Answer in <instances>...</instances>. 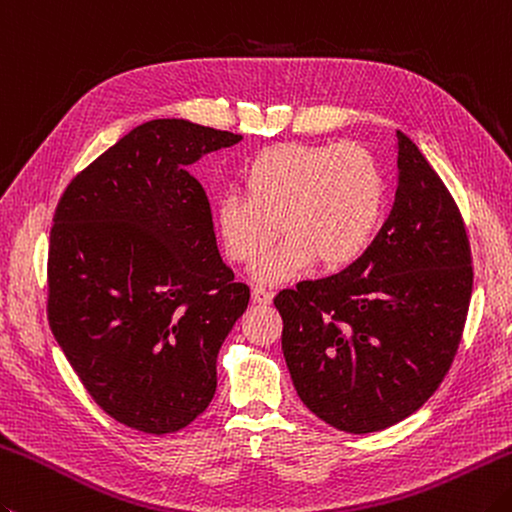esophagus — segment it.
I'll return each instance as SVG.
<instances>
[{"instance_id": "esophagus-1", "label": "esophagus", "mask_w": 512, "mask_h": 512, "mask_svg": "<svg viewBox=\"0 0 512 512\" xmlns=\"http://www.w3.org/2000/svg\"><path fill=\"white\" fill-rule=\"evenodd\" d=\"M253 302L266 306V304L273 302V293H270V290H266V288H262V286H255L253 288Z\"/></svg>"}]
</instances>
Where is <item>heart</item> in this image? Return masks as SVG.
Returning a JSON list of instances; mask_svg holds the SVG:
<instances>
[{
	"mask_svg": "<svg viewBox=\"0 0 512 512\" xmlns=\"http://www.w3.org/2000/svg\"><path fill=\"white\" fill-rule=\"evenodd\" d=\"M244 193L215 204V226L228 259L255 264L288 235L255 279L282 284L322 262L353 264L384 222L388 184L373 150L362 144H275L242 170Z\"/></svg>",
	"mask_w": 512,
	"mask_h": 512,
	"instance_id": "b5f03b06",
	"label": "heart"
}]
</instances>
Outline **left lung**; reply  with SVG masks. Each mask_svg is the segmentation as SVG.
I'll return each instance as SVG.
<instances>
[{"label":"left lung","mask_w":512,"mask_h":512,"mask_svg":"<svg viewBox=\"0 0 512 512\" xmlns=\"http://www.w3.org/2000/svg\"><path fill=\"white\" fill-rule=\"evenodd\" d=\"M397 193L384 226L342 273L275 297L282 350L310 413L377 433L422 408L453 364L473 293L455 199L397 130Z\"/></svg>","instance_id":"obj_1"}]
</instances>
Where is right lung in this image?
Segmentation results:
<instances>
[{
	"mask_svg": "<svg viewBox=\"0 0 512 512\" xmlns=\"http://www.w3.org/2000/svg\"><path fill=\"white\" fill-rule=\"evenodd\" d=\"M242 135L188 119L130 130L68 184L48 246V322L119 424L182 430L210 404L250 288L219 255L197 159Z\"/></svg>",
	"mask_w": 512,
	"mask_h": 512,
	"instance_id": "add662e5",
	"label": "right lung"
}]
</instances>
